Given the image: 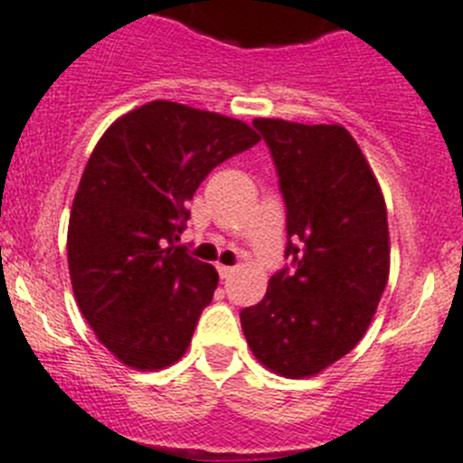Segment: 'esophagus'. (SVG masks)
<instances>
[{
    "mask_svg": "<svg viewBox=\"0 0 463 463\" xmlns=\"http://www.w3.org/2000/svg\"><path fill=\"white\" fill-rule=\"evenodd\" d=\"M234 270H236V268L222 266V263H218V272H220V277H222V279H229V277L234 275Z\"/></svg>",
    "mask_w": 463,
    "mask_h": 463,
    "instance_id": "1",
    "label": "esophagus"
}]
</instances>
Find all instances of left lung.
I'll use <instances>...</instances> for the list:
<instances>
[{
	"instance_id": "8db88e82",
	"label": "left lung",
	"mask_w": 463,
	"mask_h": 463,
	"mask_svg": "<svg viewBox=\"0 0 463 463\" xmlns=\"http://www.w3.org/2000/svg\"><path fill=\"white\" fill-rule=\"evenodd\" d=\"M286 202V257L293 270L268 281L241 311L252 354L288 380L314 377L366 334L391 268L382 188L341 125L257 118Z\"/></svg>"
}]
</instances>
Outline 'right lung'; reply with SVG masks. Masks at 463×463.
<instances>
[{
    "label": "right lung",
    "instance_id": "obj_1",
    "mask_svg": "<svg viewBox=\"0 0 463 463\" xmlns=\"http://www.w3.org/2000/svg\"><path fill=\"white\" fill-rule=\"evenodd\" d=\"M261 136L245 122L156 99L118 118L92 149L68 224L79 311L134 371L173 366L191 345L218 272L175 245L206 175Z\"/></svg>",
    "mask_w": 463,
    "mask_h": 463
}]
</instances>
